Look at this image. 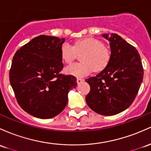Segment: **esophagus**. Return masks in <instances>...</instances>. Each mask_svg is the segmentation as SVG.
I'll use <instances>...</instances> for the list:
<instances>
[{
	"label": "esophagus",
	"mask_w": 151,
	"mask_h": 151,
	"mask_svg": "<svg viewBox=\"0 0 151 151\" xmlns=\"http://www.w3.org/2000/svg\"><path fill=\"white\" fill-rule=\"evenodd\" d=\"M84 82V79H81V78H77V84H81L82 82Z\"/></svg>",
	"instance_id": "obj_1"
}]
</instances>
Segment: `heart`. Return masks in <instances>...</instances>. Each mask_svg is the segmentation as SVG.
<instances>
[{"label": "heart", "instance_id": "1", "mask_svg": "<svg viewBox=\"0 0 151 151\" xmlns=\"http://www.w3.org/2000/svg\"><path fill=\"white\" fill-rule=\"evenodd\" d=\"M84 53L82 63H76L64 69L66 74L83 77L92 72H101L110 64L111 52L107 46L100 40L93 38H84L75 41L74 46L65 42L61 46L62 59L67 64H70L77 57V54Z\"/></svg>", "mask_w": 151, "mask_h": 151}]
</instances>
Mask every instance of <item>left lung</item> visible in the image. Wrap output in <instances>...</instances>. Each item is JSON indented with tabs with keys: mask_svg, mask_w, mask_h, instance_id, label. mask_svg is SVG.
<instances>
[{
	"mask_svg": "<svg viewBox=\"0 0 151 151\" xmlns=\"http://www.w3.org/2000/svg\"><path fill=\"white\" fill-rule=\"evenodd\" d=\"M102 36L110 41L111 60L96 77L85 79L90 86L85 100L94 112L109 116L131 105L143 82V68L138 51L121 36L116 34Z\"/></svg>",
	"mask_w": 151,
	"mask_h": 151,
	"instance_id": "left-lung-1",
	"label": "left lung"
}]
</instances>
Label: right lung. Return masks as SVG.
<instances>
[{"instance_id":"1","label":"right lung","mask_w":151,"mask_h":151,"mask_svg":"<svg viewBox=\"0 0 151 151\" xmlns=\"http://www.w3.org/2000/svg\"><path fill=\"white\" fill-rule=\"evenodd\" d=\"M65 39L41 35L18 50L9 79L18 103L30 115L52 118L65 108L68 92L77 87L72 75L60 74L64 65L61 46Z\"/></svg>"}]
</instances>
